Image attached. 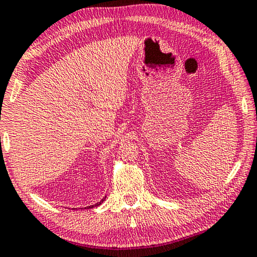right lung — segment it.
Returning a JSON list of instances; mask_svg holds the SVG:
<instances>
[{
	"mask_svg": "<svg viewBox=\"0 0 257 257\" xmlns=\"http://www.w3.org/2000/svg\"><path fill=\"white\" fill-rule=\"evenodd\" d=\"M105 199H106V197H104L103 199H101V200L99 201V202H97V203H95V205H91V206H88V207H85V208H93V207H97V206H99L100 205V203H103V201L105 200ZM73 209H74V208H73Z\"/></svg>",
	"mask_w": 257,
	"mask_h": 257,
	"instance_id": "add662e5",
	"label": "right lung"
}]
</instances>
